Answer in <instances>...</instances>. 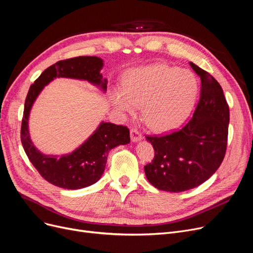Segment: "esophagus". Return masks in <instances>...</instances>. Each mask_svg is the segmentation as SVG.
<instances>
[{
  "mask_svg": "<svg viewBox=\"0 0 253 253\" xmlns=\"http://www.w3.org/2000/svg\"><path fill=\"white\" fill-rule=\"evenodd\" d=\"M130 136H131V140L132 141H138L142 138V134L140 133V131L136 128H131L130 129Z\"/></svg>",
  "mask_w": 253,
  "mask_h": 253,
  "instance_id": "1",
  "label": "esophagus"
}]
</instances>
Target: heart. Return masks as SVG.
<instances>
[{"label":"heart","instance_id":"obj_1","mask_svg":"<svg viewBox=\"0 0 253 253\" xmlns=\"http://www.w3.org/2000/svg\"><path fill=\"white\" fill-rule=\"evenodd\" d=\"M199 93L195 74L187 69L156 64L131 72L124 87L111 94L119 111L134 114L142 105V118L155 131L182 125L190 115Z\"/></svg>","mask_w":253,"mask_h":253}]
</instances>
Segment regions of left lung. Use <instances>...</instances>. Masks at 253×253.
Returning a JSON list of instances; mask_svg holds the SVG:
<instances>
[{
  "mask_svg": "<svg viewBox=\"0 0 253 253\" xmlns=\"http://www.w3.org/2000/svg\"><path fill=\"white\" fill-rule=\"evenodd\" d=\"M201 78V97L192 118L181 129L146 136L155 156L144 167L149 182L159 190L181 192L207 181L225 156L229 108L221 85L207 71L189 63Z\"/></svg>",
  "mask_w": 253,
  "mask_h": 253,
  "instance_id": "1",
  "label": "left lung"
}]
</instances>
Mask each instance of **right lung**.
Listing matches in <instances>:
<instances>
[{
	"label": "right lung",
	"mask_w": 253,
	"mask_h": 253,
	"mask_svg": "<svg viewBox=\"0 0 253 253\" xmlns=\"http://www.w3.org/2000/svg\"><path fill=\"white\" fill-rule=\"evenodd\" d=\"M103 62L97 57H76L59 61L41 73L28 92L24 117L21 121L20 139L31 163L48 183L64 189L87 187L101 178L111 149L130 141L129 129L123 125L102 122L84 144L69 155L60 158L40 153L30 139L28 120L31 107L41 90L56 78L85 80L106 90V80L100 70Z\"/></svg>",
	"instance_id": "1"
}]
</instances>
